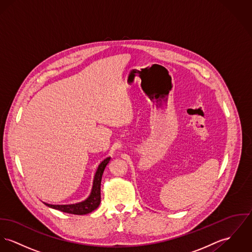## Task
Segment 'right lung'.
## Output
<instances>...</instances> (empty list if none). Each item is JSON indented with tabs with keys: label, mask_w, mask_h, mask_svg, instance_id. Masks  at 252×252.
<instances>
[{
	"label": "right lung",
	"mask_w": 252,
	"mask_h": 252,
	"mask_svg": "<svg viewBox=\"0 0 252 252\" xmlns=\"http://www.w3.org/2000/svg\"><path fill=\"white\" fill-rule=\"evenodd\" d=\"M111 158H107L103 160L95 173L94 176V181H93V187H92V193L91 195L83 202L76 203V204H70V205H52V204H47L46 206L68 213V214H73V215H87L89 213H92L95 209H97L100 205L101 202V180H102V175L104 172V169L106 165L109 163Z\"/></svg>",
	"instance_id": "1"
}]
</instances>
